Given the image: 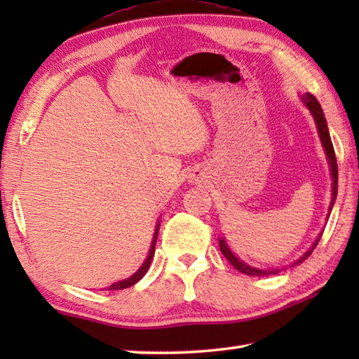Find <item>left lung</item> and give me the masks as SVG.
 I'll return each instance as SVG.
<instances>
[{"mask_svg": "<svg viewBox=\"0 0 359 359\" xmlns=\"http://www.w3.org/2000/svg\"><path fill=\"white\" fill-rule=\"evenodd\" d=\"M301 101L304 102V104H306V107L312 114V117L315 120V125H317L321 145H323L325 154H326V158H327V163H330V171H331V179H332V198H331V204H330V212H331L334 203H336V196H337V161H336V154H334V147H332V142H331L330 131H327V123H326L323 109H321L317 98H315V96L311 95V93H306V95L301 96ZM327 215H330V214H327ZM321 234H323V231H321V233L318 234V238L315 239L312 247L309 248V250L304 253L299 259H296L294 263H291V266L301 264L304 259H307L309 257H311V253L313 252V248L317 247V244L320 242ZM218 244H220V250L224 255V258H226L229 263L236 267V269H238L239 272H242V274H245V276L266 277V276L278 274V272L283 269V267H282V269H278V267H276V269H274V267H272V269H259V267H253L250 264H247L245 261H242L241 258L236 257L233 252H231V248L228 247L224 238H218Z\"/></svg>", "mask_w": 359, "mask_h": 359, "instance_id": "8db88e82", "label": "left lung"}]
</instances>
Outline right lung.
<instances>
[{"instance_id": "1", "label": "right lung", "mask_w": 359, "mask_h": 359, "mask_svg": "<svg viewBox=\"0 0 359 359\" xmlns=\"http://www.w3.org/2000/svg\"><path fill=\"white\" fill-rule=\"evenodd\" d=\"M158 229H160V222L156 223V228H155V233H154V239H151V245H150V250H149V255L147 258H145V261L142 263V266L139 267V269L133 274L131 277L125 278V280H120V282H115L112 283L111 287H109L107 290H123V288H128V287H133V285L137 283L141 278L145 276V272L149 271V266L151 263V258H154L155 255V245H156V236H158Z\"/></svg>"}]
</instances>
